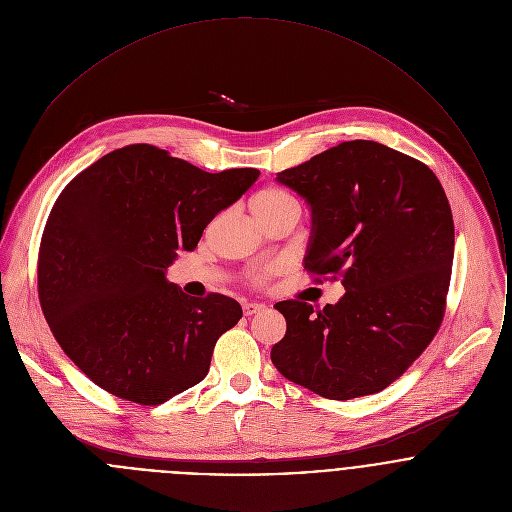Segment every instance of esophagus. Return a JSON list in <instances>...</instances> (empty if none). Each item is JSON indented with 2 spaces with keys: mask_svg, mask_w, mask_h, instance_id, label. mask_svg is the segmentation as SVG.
I'll list each match as a JSON object with an SVG mask.
<instances>
[{
  "mask_svg": "<svg viewBox=\"0 0 512 512\" xmlns=\"http://www.w3.org/2000/svg\"><path fill=\"white\" fill-rule=\"evenodd\" d=\"M264 303H256V301H244L242 303V309H244V315H256V313H260V311H264Z\"/></svg>",
  "mask_w": 512,
  "mask_h": 512,
  "instance_id": "esophagus-1",
  "label": "esophagus"
}]
</instances>
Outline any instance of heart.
<instances>
[{"label": "heart", "mask_w": 512, "mask_h": 512, "mask_svg": "<svg viewBox=\"0 0 512 512\" xmlns=\"http://www.w3.org/2000/svg\"><path fill=\"white\" fill-rule=\"evenodd\" d=\"M250 207H252L254 217L260 222H266V220L280 217V215H288V213L299 215V203L293 199V195H290L286 189H280V187H266V189L258 191L252 197ZM272 272L274 270L256 272V274H252V282L262 284L266 278H270Z\"/></svg>", "instance_id": "obj_1"}]
</instances>
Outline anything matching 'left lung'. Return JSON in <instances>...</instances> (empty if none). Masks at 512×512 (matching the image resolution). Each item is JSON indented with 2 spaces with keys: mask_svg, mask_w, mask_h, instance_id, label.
Here are the masks:
<instances>
[{
  "mask_svg": "<svg viewBox=\"0 0 512 512\" xmlns=\"http://www.w3.org/2000/svg\"><path fill=\"white\" fill-rule=\"evenodd\" d=\"M311 207L303 268L341 278L323 309L278 301L288 329L272 363L329 400L384 390L432 343L445 313L453 217L434 171L392 147L343 142L276 177Z\"/></svg>",
  "mask_w": 512,
  "mask_h": 512,
  "instance_id": "obj_1",
  "label": "left lung"
}]
</instances>
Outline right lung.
<instances>
[{"label": "right lung", "mask_w": 512, "mask_h": 512, "mask_svg": "<svg viewBox=\"0 0 512 512\" xmlns=\"http://www.w3.org/2000/svg\"><path fill=\"white\" fill-rule=\"evenodd\" d=\"M258 175L252 167L207 173L134 144L63 189L41 238L39 301L57 343L94 384L157 406L207 376L242 307L222 293L191 297L165 270Z\"/></svg>", "instance_id": "obj_1"}]
</instances>
